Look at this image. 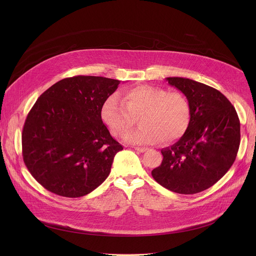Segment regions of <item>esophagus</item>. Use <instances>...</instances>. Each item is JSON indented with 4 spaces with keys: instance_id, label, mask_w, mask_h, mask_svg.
I'll use <instances>...</instances> for the list:
<instances>
[{
    "instance_id": "esophagus-1",
    "label": "esophagus",
    "mask_w": 256,
    "mask_h": 256,
    "mask_svg": "<svg viewBox=\"0 0 256 256\" xmlns=\"http://www.w3.org/2000/svg\"><path fill=\"white\" fill-rule=\"evenodd\" d=\"M134 150H136V151H138V152L144 153V152L147 151L148 149H147V148H144V147H134Z\"/></svg>"
}]
</instances>
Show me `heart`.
<instances>
[{"label": "heart", "mask_w": 256, "mask_h": 256, "mask_svg": "<svg viewBox=\"0 0 256 256\" xmlns=\"http://www.w3.org/2000/svg\"><path fill=\"white\" fill-rule=\"evenodd\" d=\"M124 102L109 96L102 104L101 118L112 134L124 138L141 116L140 129L126 136V140L138 144H153L162 140L169 144L186 132L190 120V106L180 92L142 85L124 92Z\"/></svg>", "instance_id": "obj_1"}]
</instances>
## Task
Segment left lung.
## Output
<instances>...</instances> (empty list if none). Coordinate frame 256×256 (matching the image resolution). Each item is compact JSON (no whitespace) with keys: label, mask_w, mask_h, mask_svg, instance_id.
Masks as SVG:
<instances>
[{"label":"left lung","mask_w":256,"mask_h":256,"mask_svg":"<svg viewBox=\"0 0 256 256\" xmlns=\"http://www.w3.org/2000/svg\"><path fill=\"white\" fill-rule=\"evenodd\" d=\"M190 106V124L180 140L161 150L162 163L152 171L163 188L194 194L212 186L233 165L240 144V120L220 91L179 77L166 78Z\"/></svg>","instance_id":"8db88e82"}]
</instances>
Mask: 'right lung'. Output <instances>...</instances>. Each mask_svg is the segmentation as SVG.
Masks as SVG:
<instances>
[{"label": "right lung", "mask_w": 256, "mask_h": 256, "mask_svg": "<svg viewBox=\"0 0 256 256\" xmlns=\"http://www.w3.org/2000/svg\"><path fill=\"white\" fill-rule=\"evenodd\" d=\"M120 81L75 76L54 84L36 100L22 130L23 161L48 192L84 196L110 173L122 146L101 118L103 102Z\"/></svg>", "instance_id": "obj_1"}]
</instances>
